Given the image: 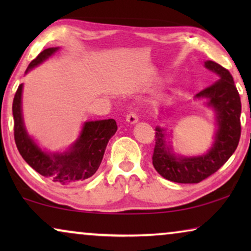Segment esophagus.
I'll return each mask as SVG.
<instances>
[{
    "instance_id": "obj_1",
    "label": "esophagus",
    "mask_w": 251,
    "mask_h": 251,
    "mask_svg": "<svg viewBox=\"0 0 251 251\" xmlns=\"http://www.w3.org/2000/svg\"><path fill=\"white\" fill-rule=\"evenodd\" d=\"M126 122L130 123V125H136L137 122H138V116H137L136 113H129L128 115H126Z\"/></svg>"
}]
</instances>
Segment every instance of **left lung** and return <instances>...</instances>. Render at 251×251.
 Returning <instances> with one entry per match:
<instances>
[{"label": "left lung", "instance_id": "8db88e82", "mask_svg": "<svg viewBox=\"0 0 251 251\" xmlns=\"http://www.w3.org/2000/svg\"><path fill=\"white\" fill-rule=\"evenodd\" d=\"M204 67L219 77L194 96L195 99H204L205 105L215 112L217 129L207 153L197 156L175 154L167 140V129L155 128L153 166L163 178L175 183L197 184L215 174L234 153L241 135V100L232 75L215 61H204Z\"/></svg>", "mask_w": 251, "mask_h": 251}]
</instances>
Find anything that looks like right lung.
Segmentation results:
<instances>
[{"instance_id": "add662e5", "label": "right lung", "mask_w": 251, "mask_h": 251, "mask_svg": "<svg viewBox=\"0 0 251 251\" xmlns=\"http://www.w3.org/2000/svg\"><path fill=\"white\" fill-rule=\"evenodd\" d=\"M59 48H48L30 61L25 73L39 66ZM23 83L13 98L12 114L15 122V142L23 159L42 176L59 184H71L91 177L100 166L108 140L118 130L115 120L87 121L82 126L77 139L64 152H49L37 145L27 132L22 108Z\"/></svg>"}]
</instances>
